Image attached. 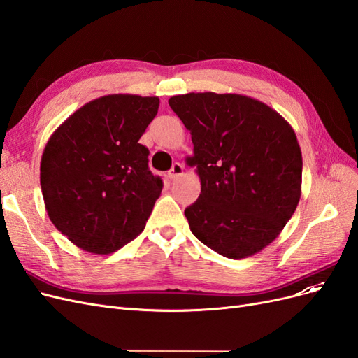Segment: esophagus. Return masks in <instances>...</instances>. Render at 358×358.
Masks as SVG:
<instances>
[{
  "label": "esophagus",
  "instance_id": "esophagus-1",
  "mask_svg": "<svg viewBox=\"0 0 358 358\" xmlns=\"http://www.w3.org/2000/svg\"><path fill=\"white\" fill-rule=\"evenodd\" d=\"M182 175H183V166L180 164V162H175V164H173V167L169 171V178L170 179H178Z\"/></svg>",
  "mask_w": 358,
  "mask_h": 358
}]
</instances>
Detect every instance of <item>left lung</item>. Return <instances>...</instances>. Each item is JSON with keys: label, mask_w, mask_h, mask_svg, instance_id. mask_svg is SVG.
<instances>
[{"label": "left lung", "mask_w": 358, "mask_h": 358, "mask_svg": "<svg viewBox=\"0 0 358 358\" xmlns=\"http://www.w3.org/2000/svg\"><path fill=\"white\" fill-rule=\"evenodd\" d=\"M169 104L191 134L187 162L201 182L185 209L192 234L222 257L241 259L272 243L301 196V150L272 107L241 94L189 92Z\"/></svg>", "instance_id": "1"}]
</instances>
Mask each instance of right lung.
<instances>
[{
  "mask_svg": "<svg viewBox=\"0 0 358 358\" xmlns=\"http://www.w3.org/2000/svg\"><path fill=\"white\" fill-rule=\"evenodd\" d=\"M158 96L112 94L82 106L43 150L40 185L52 224L91 254L117 251L143 231L162 189L138 140Z\"/></svg>",
  "mask_w": 358,
  "mask_h": 358,
  "instance_id": "1",
  "label": "right lung"
}]
</instances>
